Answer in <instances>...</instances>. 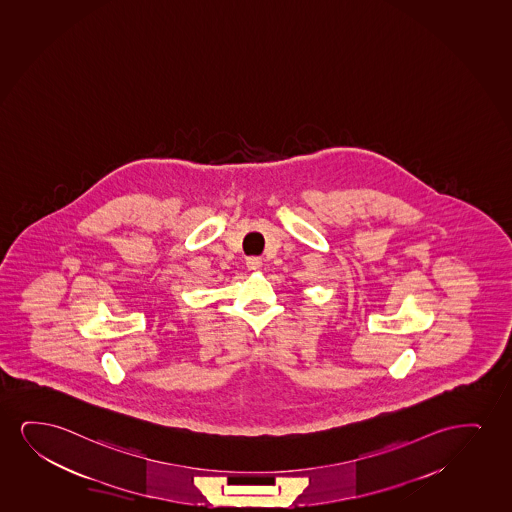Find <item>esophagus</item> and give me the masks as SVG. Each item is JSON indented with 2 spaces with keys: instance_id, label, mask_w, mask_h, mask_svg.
Returning a JSON list of instances; mask_svg holds the SVG:
<instances>
[{
  "instance_id": "1",
  "label": "esophagus",
  "mask_w": 512,
  "mask_h": 512,
  "mask_svg": "<svg viewBox=\"0 0 512 512\" xmlns=\"http://www.w3.org/2000/svg\"><path fill=\"white\" fill-rule=\"evenodd\" d=\"M246 267L250 271H259L260 267H262V260L259 257H250V259H246Z\"/></svg>"
}]
</instances>
